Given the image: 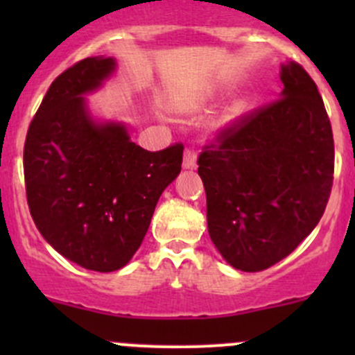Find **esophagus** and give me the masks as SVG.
<instances>
[{
    "mask_svg": "<svg viewBox=\"0 0 355 355\" xmlns=\"http://www.w3.org/2000/svg\"><path fill=\"white\" fill-rule=\"evenodd\" d=\"M196 166H198V155H196L194 149L187 148L184 151V168H187V170H194Z\"/></svg>",
    "mask_w": 355,
    "mask_h": 355,
    "instance_id": "34e87169",
    "label": "esophagus"
}]
</instances>
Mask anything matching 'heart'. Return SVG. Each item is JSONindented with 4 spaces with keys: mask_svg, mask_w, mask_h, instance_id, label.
<instances>
[{
    "mask_svg": "<svg viewBox=\"0 0 355 355\" xmlns=\"http://www.w3.org/2000/svg\"><path fill=\"white\" fill-rule=\"evenodd\" d=\"M242 111H244V105H242V103H235V105H232L230 110H228L227 114H225V123H230V121L237 120V118L242 114Z\"/></svg>",
    "mask_w": 355,
    "mask_h": 355,
    "instance_id": "1",
    "label": "heart"
}]
</instances>
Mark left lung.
<instances>
[{
  "mask_svg": "<svg viewBox=\"0 0 355 355\" xmlns=\"http://www.w3.org/2000/svg\"><path fill=\"white\" fill-rule=\"evenodd\" d=\"M280 78L277 101L232 121L198 159L211 241L250 273L287 257L314 230L333 185L335 146L320 91L295 62L282 65Z\"/></svg>",
  "mask_w": 355,
  "mask_h": 355,
  "instance_id": "left-lung-1",
  "label": "left lung"
}]
</instances>
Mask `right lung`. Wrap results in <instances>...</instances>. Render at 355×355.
Masks as SVG:
<instances>
[{
  "instance_id": "add662e5",
  "label": "right lung",
  "mask_w": 355,
  "mask_h": 355,
  "mask_svg": "<svg viewBox=\"0 0 355 355\" xmlns=\"http://www.w3.org/2000/svg\"><path fill=\"white\" fill-rule=\"evenodd\" d=\"M114 70L80 60L53 80L24 146L28 209L49 245L85 270L123 268L144 241L157 199L182 170L184 146L146 151L123 123H98L84 94Z\"/></svg>"
}]
</instances>
